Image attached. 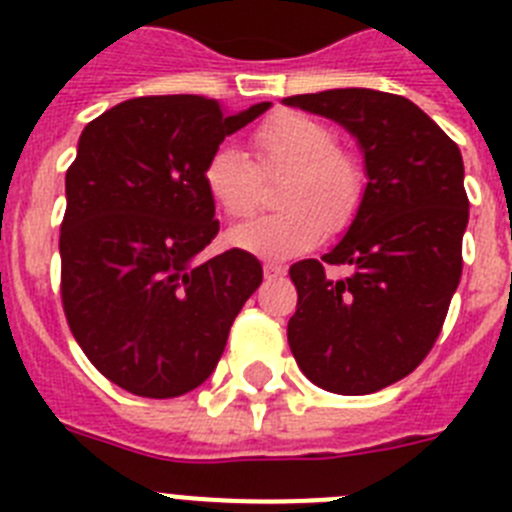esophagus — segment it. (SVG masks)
I'll return each mask as SVG.
<instances>
[{
	"label": "esophagus",
	"mask_w": 512,
	"mask_h": 512,
	"mask_svg": "<svg viewBox=\"0 0 512 512\" xmlns=\"http://www.w3.org/2000/svg\"><path fill=\"white\" fill-rule=\"evenodd\" d=\"M284 266L282 264H274V261H269V264H264V277L266 279H277V277H284Z\"/></svg>",
	"instance_id": "1"
}]
</instances>
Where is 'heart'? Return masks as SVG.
<instances>
[{"label":"heart","mask_w":512,"mask_h":512,"mask_svg":"<svg viewBox=\"0 0 512 512\" xmlns=\"http://www.w3.org/2000/svg\"><path fill=\"white\" fill-rule=\"evenodd\" d=\"M256 166L233 146H217L202 182L228 217H248L261 202V176H287L279 187L282 212L256 217L228 233L238 251L261 259H289L338 233L354 220L364 194V174L351 153L338 148L328 122L305 112H282L251 135ZM260 171L256 172L255 169Z\"/></svg>","instance_id":"1"}]
</instances>
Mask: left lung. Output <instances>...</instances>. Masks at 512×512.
I'll return each instance as SVG.
<instances>
[{
  "label": "left lung",
  "instance_id": "obj_1",
  "mask_svg": "<svg viewBox=\"0 0 512 512\" xmlns=\"http://www.w3.org/2000/svg\"><path fill=\"white\" fill-rule=\"evenodd\" d=\"M284 104L343 125L369 179L338 246L289 269L297 287L289 348L323 390L372 395L408 377L443 328L469 223L464 161L454 140L400 94L328 89ZM328 265L352 271L330 278Z\"/></svg>",
  "mask_w": 512,
  "mask_h": 512
}]
</instances>
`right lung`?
Wrapping results in <instances>:
<instances>
[{"label": "right lung", "mask_w": 512, "mask_h": 512, "mask_svg": "<svg viewBox=\"0 0 512 512\" xmlns=\"http://www.w3.org/2000/svg\"><path fill=\"white\" fill-rule=\"evenodd\" d=\"M269 107L135 97L81 133L66 171L61 300L81 351L122 390L166 400L200 387L259 289L264 269L251 253L230 248L200 266L194 256L220 230L202 182L207 158Z\"/></svg>", "instance_id": "1"}]
</instances>
